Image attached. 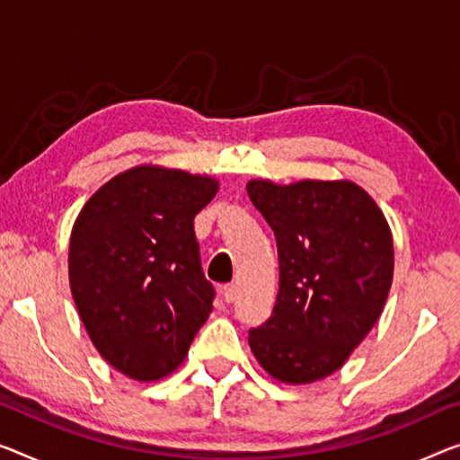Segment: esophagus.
<instances>
[{"label":"esophagus","instance_id":"esophagus-1","mask_svg":"<svg viewBox=\"0 0 460 460\" xmlns=\"http://www.w3.org/2000/svg\"><path fill=\"white\" fill-rule=\"evenodd\" d=\"M221 296H223L225 301H227V304H233V301H235V296H237V287L235 285L221 287Z\"/></svg>","mask_w":460,"mask_h":460}]
</instances>
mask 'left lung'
Returning <instances> with one entry per match:
<instances>
[{"instance_id": "8db88e82", "label": "left lung", "mask_w": 460, "mask_h": 460, "mask_svg": "<svg viewBox=\"0 0 460 460\" xmlns=\"http://www.w3.org/2000/svg\"><path fill=\"white\" fill-rule=\"evenodd\" d=\"M245 188L279 250L277 304L250 331L252 353L279 382L326 378L380 318L393 285V233L353 181L252 180Z\"/></svg>"}]
</instances>
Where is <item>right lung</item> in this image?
<instances>
[{
    "label": "right lung",
    "instance_id": "obj_1",
    "mask_svg": "<svg viewBox=\"0 0 460 460\" xmlns=\"http://www.w3.org/2000/svg\"><path fill=\"white\" fill-rule=\"evenodd\" d=\"M217 190L215 177L140 164L94 191L74 223V304L102 359L128 378L175 372L212 312L194 217Z\"/></svg>",
    "mask_w": 460,
    "mask_h": 460
}]
</instances>
